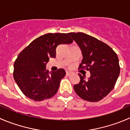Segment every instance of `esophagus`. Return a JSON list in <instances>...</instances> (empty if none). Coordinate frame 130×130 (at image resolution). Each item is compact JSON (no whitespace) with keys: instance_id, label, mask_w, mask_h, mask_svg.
<instances>
[{"instance_id":"esophagus-1","label":"esophagus","mask_w":130,"mask_h":130,"mask_svg":"<svg viewBox=\"0 0 130 130\" xmlns=\"http://www.w3.org/2000/svg\"><path fill=\"white\" fill-rule=\"evenodd\" d=\"M66 75H67V76H70V75H71V73L69 72H67Z\"/></svg>"}]
</instances>
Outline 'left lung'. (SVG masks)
I'll list each match as a JSON object with an SVG mask.
<instances>
[{"mask_svg":"<svg viewBox=\"0 0 130 130\" xmlns=\"http://www.w3.org/2000/svg\"><path fill=\"white\" fill-rule=\"evenodd\" d=\"M79 45L83 58L79 69L90 72L88 80L79 74L80 82L74 86L76 94L84 100L99 102L114 88L119 73V59L107 44L83 32L68 34Z\"/></svg>","mask_w":130,"mask_h":130,"instance_id":"1","label":"left lung"}]
</instances>
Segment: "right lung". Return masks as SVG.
Segmentation results:
<instances>
[{"instance_id":"obj_1","label":"right lung","mask_w":130,"mask_h":130,"mask_svg":"<svg viewBox=\"0 0 130 130\" xmlns=\"http://www.w3.org/2000/svg\"><path fill=\"white\" fill-rule=\"evenodd\" d=\"M72 42L68 34H46L34 40L19 54L14 64L13 77L26 97L42 101L57 93L65 71L59 69L50 73L46 65L50 57L56 56L58 45Z\"/></svg>"}]
</instances>
